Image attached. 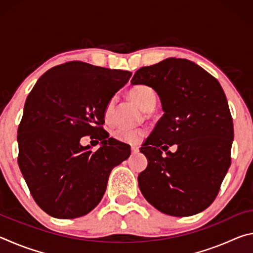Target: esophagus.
Segmentation results:
<instances>
[{
  "mask_svg": "<svg viewBox=\"0 0 253 253\" xmlns=\"http://www.w3.org/2000/svg\"><path fill=\"white\" fill-rule=\"evenodd\" d=\"M138 152H139V148L138 147H135V146L131 147V154H136V153H138Z\"/></svg>",
  "mask_w": 253,
  "mask_h": 253,
  "instance_id": "34e87169",
  "label": "esophagus"
}]
</instances>
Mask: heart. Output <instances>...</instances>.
Masks as SVG:
<instances>
[{"mask_svg":"<svg viewBox=\"0 0 253 253\" xmlns=\"http://www.w3.org/2000/svg\"><path fill=\"white\" fill-rule=\"evenodd\" d=\"M130 96L137 104H138L145 110H152L156 105V93L153 89L146 84H137L131 88ZM114 107L115 99H110L108 104L105 107L104 118L105 122L110 124L114 118ZM146 135V130L143 128H126L119 127L116 130H114L113 136L118 142L129 145H137L142 142L143 138Z\"/></svg>","mask_w":253,"mask_h":253,"instance_id":"b5f03b06","label":"heart"}]
</instances>
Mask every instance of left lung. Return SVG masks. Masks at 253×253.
I'll list each match as a JSON object with an SVG mask.
<instances>
[{
	"label": "left lung",
	"mask_w": 253,
	"mask_h": 253,
	"mask_svg": "<svg viewBox=\"0 0 253 253\" xmlns=\"http://www.w3.org/2000/svg\"><path fill=\"white\" fill-rule=\"evenodd\" d=\"M130 83L152 87L164 110L140 148L148 160L138 175L140 192L169 215L204 211L231 165L233 121L220 83L196 63L176 58L140 68ZM174 143L178 151H168Z\"/></svg>",
	"instance_id": "obj_1"
}]
</instances>
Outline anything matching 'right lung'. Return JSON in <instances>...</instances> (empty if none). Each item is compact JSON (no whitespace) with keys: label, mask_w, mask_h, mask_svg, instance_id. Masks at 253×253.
<instances>
[{"label":"right lung","mask_w":253,"mask_h":253,"mask_svg":"<svg viewBox=\"0 0 253 253\" xmlns=\"http://www.w3.org/2000/svg\"><path fill=\"white\" fill-rule=\"evenodd\" d=\"M131 72L83 61L55 66L41 76L25 100L18 128L19 168L36 203L57 219H76L95 209L109 174L130 155L109 138L104 125L108 101ZM102 147L92 152L80 138Z\"/></svg>","instance_id":"right-lung-1"}]
</instances>
